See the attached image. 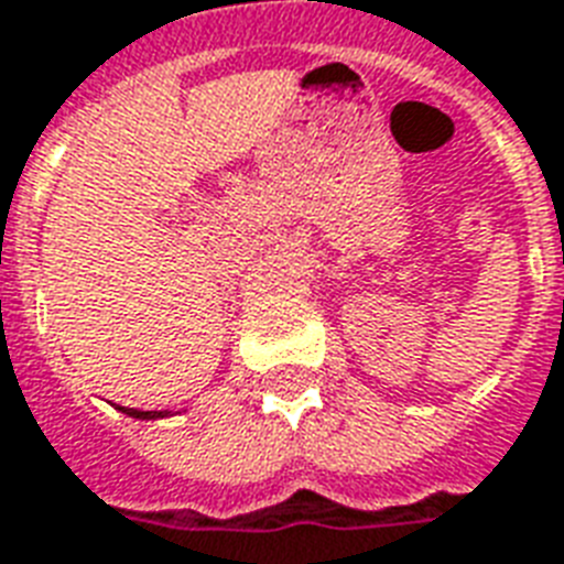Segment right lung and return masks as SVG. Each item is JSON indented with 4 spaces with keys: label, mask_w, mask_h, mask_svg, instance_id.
Listing matches in <instances>:
<instances>
[{
    "label": "right lung",
    "mask_w": 564,
    "mask_h": 564,
    "mask_svg": "<svg viewBox=\"0 0 564 564\" xmlns=\"http://www.w3.org/2000/svg\"><path fill=\"white\" fill-rule=\"evenodd\" d=\"M126 414H132V417H141V421H147V417H164L167 412H138V409H123Z\"/></svg>",
    "instance_id": "add662e5"
}]
</instances>
